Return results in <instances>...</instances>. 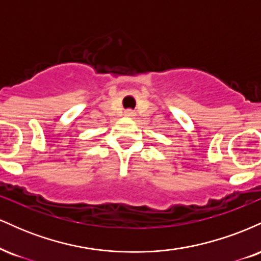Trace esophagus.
Segmentation results:
<instances>
[{
  "mask_svg": "<svg viewBox=\"0 0 261 261\" xmlns=\"http://www.w3.org/2000/svg\"><path fill=\"white\" fill-rule=\"evenodd\" d=\"M125 115L128 116V118H133V116H135V112L133 109H127L125 110Z\"/></svg>",
  "mask_w": 261,
  "mask_h": 261,
  "instance_id": "esophagus-1",
  "label": "esophagus"
}]
</instances>
